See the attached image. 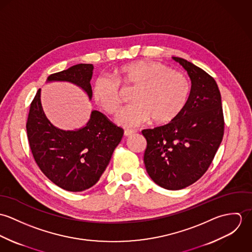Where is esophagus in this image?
Instances as JSON below:
<instances>
[{
  "label": "esophagus",
  "mask_w": 252,
  "mask_h": 252,
  "mask_svg": "<svg viewBox=\"0 0 252 252\" xmlns=\"http://www.w3.org/2000/svg\"><path fill=\"white\" fill-rule=\"evenodd\" d=\"M136 131L134 130H125L124 131V136L125 137H129V136H132V135H135Z\"/></svg>",
  "instance_id": "esophagus-1"
}]
</instances>
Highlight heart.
I'll return each mask as SVG.
<instances>
[{
  "instance_id": "heart-1",
  "label": "heart",
  "mask_w": 252,
  "mask_h": 252,
  "mask_svg": "<svg viewBox=\"0 0 252 252\" xmlns=\"http://www.w3.org/2000/svg\"><path fill=\"white\" fill-rule=\"evenodd\" d=\"M120 84L135 89L131 95L134 104L116 119L124 127H137L150 119L158 125L169 124L183 112L191 94V84L184 73L155 61H135L120 67L116 78L102 75L95 80L94 99L108 114H116L121 108Z\"/></svg>"
}]
</instances>
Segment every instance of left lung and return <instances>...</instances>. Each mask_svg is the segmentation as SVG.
Wrapping results in <instances>:
<instances>
[{"label":"left lung","mask_w":252,"mask_h":252,"mask_svg":"<svg viewBox=\"0 0 252 252\" xmlns=\"http://www.w3.org/2000/svg\"><path fill=\"white\" fill-rule=\"evenodd\" d=\"M173 58L191 79L188 104L175 121L142 133L147 143V174L159 186L180 190L199 180L212 164L223 139L224 116L215 78L185 59Z\"/></svg>","instance_id":"8db88e82"}]
</instances>
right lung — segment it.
<instances>
[{"instance_id":"add662e5","label":"right lung","mask_w":252,"mask_h":252,"mask_svg":"<svg viewBox=\"0 0 252 252\" xmlns=\"http://www.w3.org/2000/svg\"><path fill=\"white\" fill-rule=\"evenodd\" d=\"M92 64H77L55 72L47 81H69L92 97ZM27 137L36 165L48 180L71 192L95 185L105 172L123 129L98 110H93L87 124L75 131H64L46 118L40 104V89L31 103L26 123Z\"/></svg>"}]
</instances>
